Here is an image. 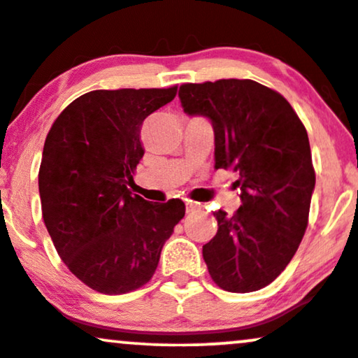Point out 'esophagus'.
Here are the masks:
<instances>
[{"label":"esophagus","mask_w":358,"mask_h":358,"mask_svg":"<svg viewBox=\"0 0 358 358\" xmlns=\"http://www.w3.org/2000/svg\"><path fill=\"white\" fill-rule=\"evenodd\" d=\"M199 208H201V206L196 204V203H192V201H187V203H186V211L187 213L196 211V209H199Z\"/></svg>","instance_id":"esophagus-1"}]
</instances>
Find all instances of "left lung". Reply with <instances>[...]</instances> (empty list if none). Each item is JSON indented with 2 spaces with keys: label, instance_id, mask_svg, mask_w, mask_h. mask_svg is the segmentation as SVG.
Listing matches in <instances>:
<instances>
[{
  "label": "left lung",
  "instance_id": "left-lung-1",
  "mask_svg": "<svg viewBox=\"0 0 358 358\" xmlns=\"http://www.w3.org/2000/svg\"><path fill=\"white\" fill-rule=\"evenodd\" d=\"M184 112L214 130V167L236 171L241 206L214 213L217 233L203 246L214 283L233 293L270 285L295 256L315 189L308 134L278 92L255 80L186 83Z\"/></svg>",
  "mask_w": 358,
  "mask_h": 358
}]
</instances>
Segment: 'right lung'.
I'll return each mask as SVG.
<instances>
[{
    "label": "right lung",
    "mask_w": 358,
    "mask_h": 358,
    "mask_svg": "<svg viewBox=\"0 0 358 358\" xmlns=\"http://www.w3.org/2000/svg\"><path fill=\"white\" fill-rule=\"evenodd\" d=\"M176 94L178 87L88 92L46 136L38 174L45 226L63 263L95 292L145 285L186 213L180 199L149 203L127 187L144 155L142 124Z\"/></svg>",
    "instance_id": "right-lung-1"
}]
</instances>
